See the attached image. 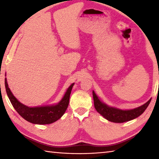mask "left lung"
I'll list each match as a JSON object with an SVG mask.
<instances>
[{"instance_id":"left-lung-1","label":"left lung","mask_w":159,"mask_h":159,"mask_svg":"<svg viewBox=\"0 0 159 159\" xmlns=\"http://www.w3.org/2000/svg\"><path fill=\"white\" fill-rule=\"evenodd\" d=\"M93 96L94 106H95L97 111L99 113L106 119L114 123H123L129 121V120L138 117L145 111V109L147 108L151 100H152V99H150L147 103H145L141 107H138V108L131 110H120L114 108V107H110L107 106L106 104L102 103L98 98V96L95 95L94 91H93Z\"/></svg>"}]
</instances>
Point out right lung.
Here are the masks:
<instances>
[{"instance_id": "obj_1", "label": "right lung", "mask_w": 159, "mask_h": 159, "mask_svg": "<svg viewBox=\"0 0 159 159\" xmlns=\"http://www.w3.org/2000/svg\"><path fill=\"white\" fill-rule=\"evenodd\" d=\"M74 83L69 86L67 89L65 95L63 98L56 105L46 106V107H28L20 103L8 88L6 79H5V86L6 90L7 95L8 96L10 102L15 109L17 111L21 117L25 118L26 120L34 124H50L55 122L56 120L62 116L64 112L68 107L69 98L71 95L72 88Z\"/></svg>"}]
</instances>
